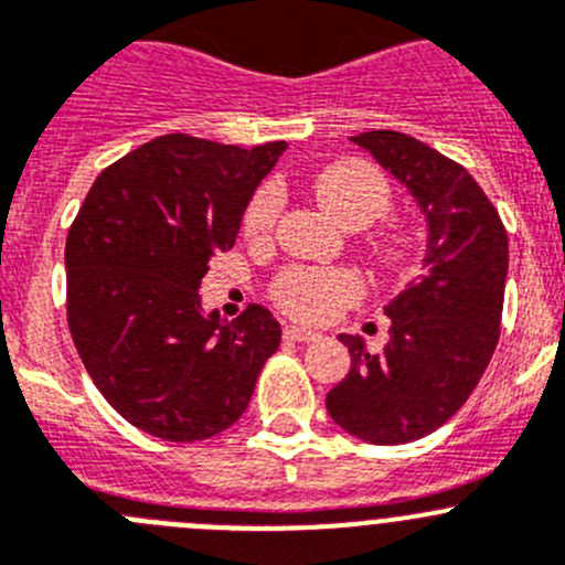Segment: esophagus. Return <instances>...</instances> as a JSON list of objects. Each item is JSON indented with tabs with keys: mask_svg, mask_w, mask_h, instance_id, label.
I'll return each mask as SVG.
<instances>
[{
	"mask_svg": "<svg viewBox=\"0 0 565 565\" xmlns=\"http://www.w3.org/2000/svg\"><path fill=\"white\" fill-rule=\"evenodd\" d=\"M282 335H286V341H299V343H305V341H319V332H313V330H308V327H286V332H282Z\"/></svg>",
	"mask_w": 565,
	"mask_h": 565,
	"instance_id": "1",
	"label": "esophagus"
}]
</instances>
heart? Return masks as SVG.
Returning a JSON list of instances; mask_svg holds the SVG:
<instances>
[{
	"label": "heart",
	"mask_w": 565,
	"mask_h": 565,
	"mask_svg": "<svg viewBox=\"0 0 565 565\" xmlns=\"http://www.w3.org/2000/svg\"><path fill=\"white\" fill-rule=\"evenodd\" d=\"M321 211L343 230H363L383 218L391 207V185L372 163L338 160L327 166L310 182ZM279 213V191L260 188L244 213V235L249 241H266ZM413 238L407 233H391L377 244L380 260L399 266L411 255ZM360 297V279L347 268H288L274 282V299L291 316L305 321H327Z\"/></svg>",
	"instance_id": "1"
}]
</instances>
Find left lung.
Listing matches in <instances>:
<instances>
[{
  "mask_svg": "<svg viewBox=\"0 0 565 565\" xmlns=\"http://www.w3.org/2000/svg\"><path fill=\"white\" fill-rule=\"evenodd\" d=\"M413 196L427 222L424 274L388 305L380 354L338 335L349 374L327 394L332 422L380 447L424 438L463 407L491 363L508 279V233L475 177L427 143L394 130L349 138Z\"/></svg>",
  "mask_w": 565,
  "mask_h": 565,
  "instance_id": "obj_1",
  "label": "left lung"
}]
</instances>
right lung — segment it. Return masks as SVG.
<instances>
[{"mask_svg":"<svg viewBox=\"0 0 565 565\" xmlns=\"http://www.w3.org/2000/svg\"><path fill=\"white\" fill-rule=\"evenodd\" d=\"M286 141L241 149L160 136L107 166L66 238L68 330L116 413L154 438L193 444L246 411L279 321L263 305L222 321L202 277L233 249L249 199Z\"/></svg>","mask_w":565,"mask_h":565,"instance_id":"1","label":"right lung"}]
</instances>
